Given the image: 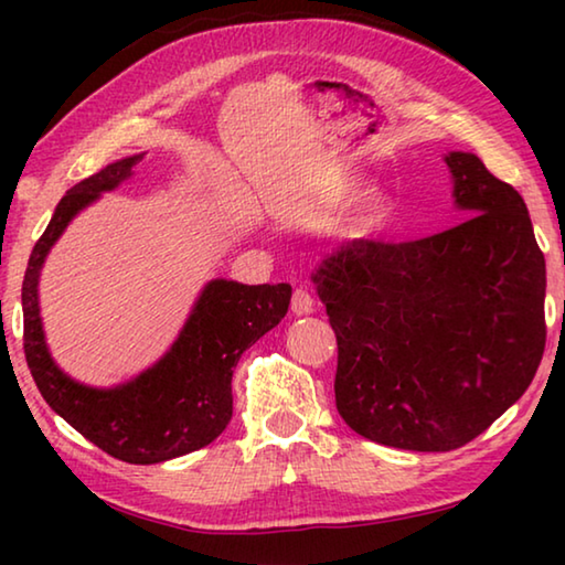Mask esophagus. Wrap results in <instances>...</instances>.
Masks as SVG:
<instances>
[{
	"mask_svg": "<svg viewBox=\"0 0 565 565\" xmlns=\"http://www.w3.org/2000/svg\"><path fill=\"white\" fill-rule=\"evenodd\" d=\"M291 311L296 313V317H303V313L313 311V296H311L309 289H306V286H299V289L294 291Z\"/></svg>",
	"mask_w": 565,
	"mask_h": 565,
	"instance_id": "obj_1",
	"label": "esophagus"
}]
</instances>
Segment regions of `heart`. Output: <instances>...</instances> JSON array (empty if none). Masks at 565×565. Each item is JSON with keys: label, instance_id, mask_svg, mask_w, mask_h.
Masks as SVG:
<instances>
[{"label": "heart", "instance_id": "b5f03b06", "mask_svg": "<svg viewBox=\"0 0 565 565\" xmlns=\"http://www.w3.org/2000/svg\"><path fill=\"white\" fill-rule=\"evenodd\" d=\"M353 189H356V184H351V181H341V184H337V186L331 189L329 202L331 204H343L353 194ZM384 212H386V196L384 194H371L366 199V212H363V224L379 222L381 214H384Z\"/></svg>", "mask_w": 565, "mask_h": 565}]
</instances>
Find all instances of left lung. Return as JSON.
Returning a JSON list of instances; mask_svg holds the SVG:
<instances>
[{
    "mask_svg": "<svg viewBox=\"0 0 565 565\" xmlns=\"http://www.w3.org/2000/svg\"><path fill=\"white\" fill-rule=\"evenodd\" d=\"M461 224L418 242L341 244L319 299L337 333V408L369 441L454 451L531 386L546 349V259L519 191L451 151Z\"/></svg>",
    "mask_w": 565,
    "mask_h": 565,
    "instance_id": "obj_1",
    "label": "left lung"
}]
</instances>
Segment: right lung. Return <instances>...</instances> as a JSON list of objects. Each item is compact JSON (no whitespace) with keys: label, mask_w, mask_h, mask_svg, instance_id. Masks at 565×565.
<instances>
[{"label":"right lung","mask_w":565,"mask_h":565,"mask_svg":"<svg viewBox=\"0 0 565 565\" xmlns=\"http://www.w3.org/2000/svg\"><path fill=\"white\" fill-rule=\"evenodd\" d=\"M139 161L141 154L114 161L66 191L32 248L22 281V311L26 366L46 404L102 451L149 466L199 451L228 426L234 366L252 343L286 317L291 286L209 281L174 347L145 374L117 388H89L66 376L44 343L36 301L40 269L66 224L102 191L129 179Z\"/></svg>","instance_id":"obj_1"}]
</instances>
